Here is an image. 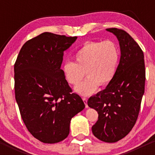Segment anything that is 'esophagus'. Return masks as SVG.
<instances>
[{
	"label": "esophagus",
	"mask_w": 155,
	"mask_h": 155,
	"mask_svg": "<svg viewBox=\"0 0 155 155\" xmlns=\"http://www.w3.org/2000/svg\"><path fill=\"white\" fill-rule=\"evenodd\" d=\"M82 99H83V101H84V105H85V107L86 108H87L88 107V105H87V98H85V97H83V98H82Z\"/></svg>",
	"instance_id": "34e87169"
}]
</instances>
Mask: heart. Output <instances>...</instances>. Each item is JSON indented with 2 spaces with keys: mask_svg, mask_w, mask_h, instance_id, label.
Returning <instances> with one entry per match:
<instances>
[{
  "mask_svg": "<svg viewBox=\"0 0 155 155\" xmlns=\"http://www.w3.org/2000/svg\"><path fill=\"white\" fill-rule=\"evenodd\" d=\"M74 61L64 64V78L71 85L77 86L86 75V80L76 91L87 95L113 80L120 62V50L113 40L89 41L77 50Z\"/></svg>",
  "mask_w": 155,
  "mask_h": 155,
  "instance_id": "heart-1",
  "label": "heart"
}]
</instances>
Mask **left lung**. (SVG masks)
<instances>
[{
    "label": "left lung",
    "instance_id": "left-lung-1",
    "mask_svg": "<svg viewBox=\"0 0 155 155\" xmlns=\"http://www.w3.org/2000/svg\"><path fill=\"white\" fill-rule=\"evenodd\" d=\"M106 30L116 35L121 57L112 81L87 105L98 112L91 130L95 137L114 143L125 137L136 124L145 86L144 56L141 48L127 31L117 28Z\"/></svg>",
    "mask_w": 155,
    "mask_h": 155
}]
</instances>
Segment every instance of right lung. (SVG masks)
<instances>
[{
    "label": "right lung",
    "instance_id": "right-lung-1",
    "mask_svg": "<svg viewBox=\"0 0 155 155\" xmlns=\"http://www.w3.org/2000/svg\"><path fill=\"white\" fill-rule=\"evenodd\" d=\"M76 39L43 32L23 45L15 63V94L21 117L42 143L64 140L72 117L84 108L61 69L64 51Z\"/></svg>",
    "mask_w": 155,
    "mask_h": 155
}]
</instances>
